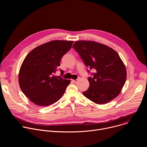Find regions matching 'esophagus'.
<instances>
[{
	"instance_id": "esophagus-1",
	"label": "esophagus",
	"mask_w": 147,
	"mask_h": 147,
	"mask_svg": "<svg viewBox=\"0 0 147 147\" xmlns=\"http://www.w3.org/2000/svg\"><path fill=\"white\" fill-rule=\"evenodd\" d=\"M77 81H78V80H71V82L73 83H76Z\"/></svg>"
}]
</instances>
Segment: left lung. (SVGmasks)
I'll return each instance as SVG.
<instances>
[{"mask_svg":"<svg viewBox=\"0 0 147 147\" xmlns=\"http://www.w3.org/2000/svg\"><path fill=\"white\" fill-rule=\"evenodd\" d=\"M73 48L90 70H95L92 77L88 78L90 87L83 95L97 104L108 103L117 97L127 77L126 69L118 53L105 45L91 40L76 41Z\"/></svg>","mask_w":147,"mask_h":147,"instance_id":"8db88e82","label":"left lung"}]
</instances>
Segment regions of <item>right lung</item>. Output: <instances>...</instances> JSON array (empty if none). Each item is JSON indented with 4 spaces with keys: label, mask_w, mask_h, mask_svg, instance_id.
<instances>
[{
    "label": "right lung",
    "mask_w": 147,
    "mask_h": 147,
    "mask_svg": "<svg viewBox=\"0 0 147 147\" xmlns=\"http://www.w3.org/2000/svg\"><path fill=\"white\" fill-rule=\"evenodd\" d=\"M73 41L55 40L37 47L26 57L18 74L20 87L37 105L47 107L58 101L70 80L55 76L60 60ZM61 75L63 70L60 69Z\"/></svg>",
    "instance_id": "right-lung-1"
}]
</instances>
